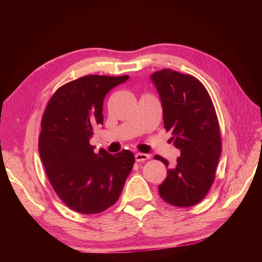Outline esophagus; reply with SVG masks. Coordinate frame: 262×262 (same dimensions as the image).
Instances as JSON below:
<instances>
[{
  "instance_id": "34e87169",
  "label": "esophagus",
  "mask_w": 262,
  "mask_h": 262,
  "mask_svg": "<svg viewBox=\"0 0 262 262\" xmlns=\"http://www.w3.org/2000/svg\"><path fill=\"white\" fill-rule=\"evenodd\" d=\"M149 159V154H145V153H136L135 154V160L136 162H144Z\"/></svg>"
}]
</instances>
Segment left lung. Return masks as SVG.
Here are the masks:
<instances>
[{
	"label": "left lung",
	"mask_w": 262,
	"mask_h": 262,
	"mask_svg": "<svg viewBox=\"0 0 262 262\" xmlns=\"http://www.w3.org/2000/svg\"><path fill=\"white\" fill-rule=\"evenodd\" d=\"M163 108L166 132L180 149L174 168L159 186L165 203L176 207H190L202 202L215 180L222 152L219 119L208 91L190 74L164 69L152 74ZM168 168L169 162L155 155Z\"/></svg>",
	"instance_id": "8db88e82"
}]
</instances>
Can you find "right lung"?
<instances>
[{
  "label": "right lung",
  "instance_id": "1",
  "mask_svg": "<svg viewBox=\"0 0 262 262\" xmlns=\"http://www.w3.org/2000/svg\"><path fill=\"white\" fill-rule=\"evenodd\" d=\"M128 75H86L58 88L41 118L38 147L46 174L60 200L81 214H98L116 204L135 157L94 153L93 128L103 125V100Z\"/></svg>",
  "mask_w": 262,
  "mask_h": 262
}]
</instances>
